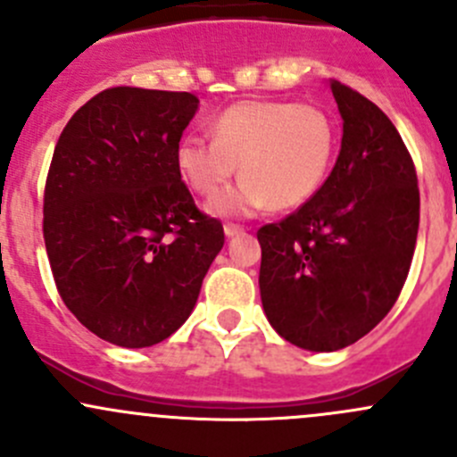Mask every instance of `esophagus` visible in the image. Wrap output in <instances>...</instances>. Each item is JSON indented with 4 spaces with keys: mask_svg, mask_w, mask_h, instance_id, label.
<instances>
[{
    "mask_svg": "<svg viewBox=\"0 0 457 457\" xmlns=\"http://www.w3.org/2000/svg\"><path fill=\"white\" fill-rule=\"evenodd\" d=\"M223 232H225V237L232 238V237H238V234L245 232V228H241V225H234V223H225Z\"/></svg>",
    "mask_w": 457,
    "mask_h": 457,
    "instance_id": "1",
    "label": "esophagus"
}]
</instances>
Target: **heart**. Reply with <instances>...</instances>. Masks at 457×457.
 <instances>
[{
	"mask_svg": "<svg viewBox=\"0 0 457 457\" xmlns=\"http://www.w3.org/2000/svg\"><path fill=\"white\" fill-rule=\"evenodd\" d=\"M334 119L312 104L250 99L212 121V141L186 135L177 168L192 192L212 199L234 177L243 181L212 201L219 216H250L265 207L292 210L320 190L336 152Z\"/></svg>",
	"mask_w": 457,
	"mask_h": 457,
	"instance_id": "obj_1",
	"label": "heart"
}]
</instances>
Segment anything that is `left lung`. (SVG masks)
Segmentation results:
<instances>
[{"label": "left lung", "instance_id": "1", "mask_svg": "<svg viewBox=\"0 0 457 457\" xmlns=\"http://www.w3.org/2000/svg\"><path fill=\"white\" fill-rule=\"evenodd\" d=\"M343 141L320 190L258 229L261 301L287 343L336 352L370 334L398 301L420 223L407 145L361 92L329 81Z\"/></svg>", "mask_w": 457, "mask_h": 457}]
</instances>
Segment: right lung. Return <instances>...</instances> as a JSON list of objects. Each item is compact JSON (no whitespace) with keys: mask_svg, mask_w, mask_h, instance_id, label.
I'll use <instances>...</instances> for the list:
<instances>
[{"mask_svg":"<svg viewBox=\"0 0 457 457\" xmlns=\"http://www.w3.org/2000/svg\"><path fill=\"white\" fill-rule=\"evenodd\" d=\"M196 110L190 92L108 87L54 145L44 192L54 285L81 325L119 347L172 336L225 243L174 159Z\"/></svg>","mask_w":457,"mask_h":457,"instance_id":"obj_1","label":"right lung"}]
</instances>
